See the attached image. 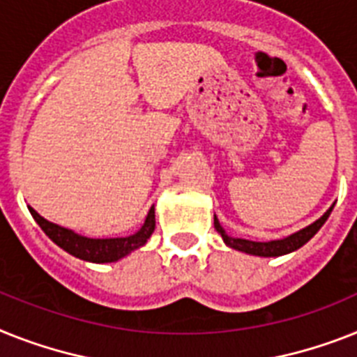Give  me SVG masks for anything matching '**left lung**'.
Returning a JSON list of instances; mask_svg holds the SVG:
<instances>
[{
	"mask_svg": "<svg viewBox=\"0 0 357 357\" xmlns=\"http://www.w3.org/2000/svg\"><path fill=\"white\" fill-rule=\"evenodd\" d=\"M334 210V204L325 211V213L321 215L319 219L316 222H312L310 226H306V228L299 229L296 234L288 235V237L282 238H275V241H266V243H259V241H248V238H238V237H229L228 234L225 231V228L220 226L219 219L213 217V225L215 229L219 231L222 241H225L226 246L229 248L237 250V252L243 253H250V255H257V257H281V255H287V253L296 252L301 246H305L308 241H310L314 235L319 231V228L326 222V219L331 217V211Z\"/></svg>",
	"mask_w": 357,
	"mask_h": 357,
	"instance_id": "left-lung-1",
	"label": "left lung"
}]
</instances>
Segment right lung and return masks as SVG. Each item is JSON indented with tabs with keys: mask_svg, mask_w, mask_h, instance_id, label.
Here are the masks:
<instances>
[{
	"mask_svg": "<svg viewBox=\"0 0 357 357\" xmlns=\"http://www.w3.org/2000/svg\"><path fill=\"white\" fill-rule=\"evenodd\" d=\"M29 211L34 217L40 228L45 231V235L51 238L52 243L58 244L61 250H66L67 253L75 255V257L87 261V263H114L120 261L122 257L129 255L135 250L142 248L147 243V238L151 237L155 231V206H151V210L147 211V217L144 220L142 228L135 231L128 237H111V238H91L84 237V235L76 234L73 229L58 226L51 220L43 219L36 210H32L29 206Z\"/></svg>",
	"mask_w": 357,
	"mask_h": 357,
	"instance_id": "right-lung-1",
	"label": "right lung"
}]
</instances>
